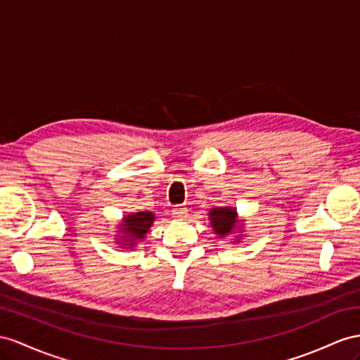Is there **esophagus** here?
Masks as SVG:
<instances>
[{"label":"esophagus","instance_id":"esophagus-1","mask_svg":"<svg viewBox=\"0 0 360 360\" xmlns=\"http://www.w3.org/2000/svg\"><path fill=\"white\" fill-rule=\"evenodd\" d=\"M172 216L176 219H186L188 216V210L184 205H178L172 210Z\"/></svg>","mask_w":360,"mask_h":360}]
</instances>
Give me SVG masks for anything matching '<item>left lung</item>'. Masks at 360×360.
I'll use <instances>...</instances> for the list:
<instances>
[{
  "label": "left lung",
  "instance_id": "1",
  "mask_svg": "<svg viewBox=\"0 0 360 360\" xmlns=\"http://www.w3.org/2000/svg\"><path fill=\"white\" fill-rule=\"evenodd\" d=\"M210 222H211V228L214 229V233L219 237H228L229 234L236 233L238 229V220L237 216V210L236 208H229V207H220V208H213L210 210ZM242 236H237V238L234 240V243L240 242Z\"/></svg>",
  "mask_w": 360,
  "mask_h": 360
}]
</instances>
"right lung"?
Returning <instances> with one entry per match:
<instances>
[{
  "instance_id": "obj_1",
  "label": "right lung",
  "mask_w": 360,
  "mask_h": 360,
  "mask_svg": "<svg viewBox=\"0 0 360 360\" xmlns=\"http://www.w3.org/2000/svg\"><path fill=\"white\" fill-rule=\"evenodd\" d=\"M155 220V214L150 211H140V213H131L123 217V224L120 225L118 233V243L123 245L126 250H132L136 242H141L144 236L149 233Z\"/></svg>"
}]
</instances>
